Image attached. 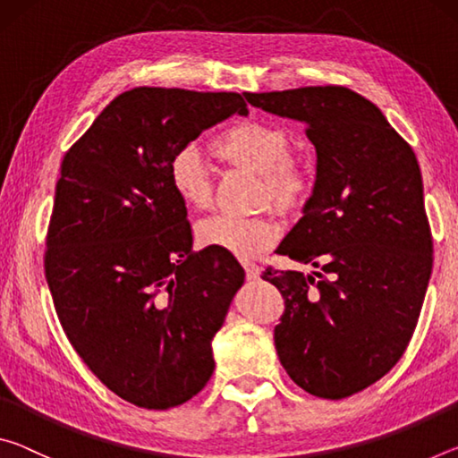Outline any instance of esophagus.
I'll return each instance as SVG.
<instances>
[{"instance_id": "34e87169", "label": "esophagus", "mask_w": 458, "mask_h": 458, "mask_svg": "<svg viewBox=\"0 0 458 458\" xmlns=\"http://www.w3.org/2000/svg\"><path fill=\"white\" fill-rule=\"evenodd\" d=\"M242 267L246 270V278L248 281H257V278L260 276V268L254 265V262H242Z\"/></svg>"}]
</instances>
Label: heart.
Wrapping results in <instances>:
<instances>
[{
    "instance_id": "obj_1",
    "label": "heart",
    "mask_w": 458,
    "mask_h": 458,
    "mask_svg": "<svg viewBox=\"0 0 458 458\" xmlns=\"http://www.w3.org/2000/svg\"><path fill=\"white\" fill-rule=\"evenodd\" d=\"M214 149L228 165L260 175V199L270 201L278 212H299L311 198L313 175L291 161L293 141L283 127L257 119L242 121L220 133ZM169 183L185 206L198 210L210 206L214 183L198 147L188 145L174 155ZM196 238L201 246L252 259L276 242L278 226L267 216L218 214L198 224Z\"/></svg>"
}]
</instances>
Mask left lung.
Masks as SVG:
<instances>
[{
  "mask_svg": "<svg viewBox=\"0 0 458 458\" xmlns=\"http://www.w3.org/2000/svg\"><path fill=\"white\" fill-rule=\"evenodd\" d=\"M244 97L303 123L317 153L303 218L276 248L315 270L262 273L284 299L278 360L305 392L347 398L396 366L420 317L432 273L420 167L384 113L350 89Z\"/></svg>",
  "mask_w": 458,
  "mask_h": 458,
  "instance_id": "left-lung-1",
  "label": "left lung"
}]
</instances>
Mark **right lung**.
<instances>
[{
	"label": "right lung",
	"mask_w": 458,
	"mask_h": 458,
	"mask_svg": "<svg viewBox=\"0 0 458 458\" xmlns=\"http://www.w3.org/2000/svg\"><path fill=\"white\" fill-rule=\"evenodd\" d=\"M238 92L137 87L64 155L46 238V281L76 353L139 408L188 402L214 371L212 339L244 283L228 252H193L169 161L232 114Z\"/></svg>",
	"instance_id": "right-lung-1"
}]
</instances>
